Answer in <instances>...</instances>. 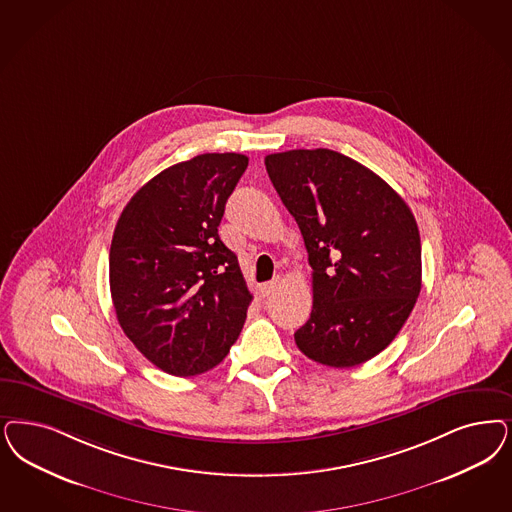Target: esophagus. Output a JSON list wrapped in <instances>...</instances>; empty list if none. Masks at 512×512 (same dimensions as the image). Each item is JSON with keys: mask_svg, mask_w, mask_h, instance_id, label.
<instances>
[{"mask_svg": "<svg viewBox=\"0 0 512 512\" xmlns=\"http://www.w3.org/2000/svg\"><path fill=\"white\" fill-rule=\"evenodd\" d=\"M278 283H280V278H274V280H270V282L263 283V285H261L263 297H268L270 293H274L276 287H278Z\"/></svg>", "mask_w": 512, "mask_h": 512, "instance_id": "34e87169", "label": "esophagus"}]
</instances>
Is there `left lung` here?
<instances>
[{
	"label": "left lung",
	"instance_id": "left-lung-1",
	"mask_svg": "<svg viewBox=\"0 0 512 512\" xmlns=\"http://www.w3.org/2000/svg\"><path fill=\"white\" fill-rule=\"evenodd\" d=\"M265 164L312 266L300 352L335 369L369 361L401 331L422 289L414 215L382 177L331 149L274 153Z\"/></svg>",
	"mask_w": 512,
	"mask_h": 512
}]
</instances>
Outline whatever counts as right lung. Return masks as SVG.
Listing matches in <instances>:
<instances>
[{
  "label": "right lung",
  "mask_w": 512,
  "mask_h": 512,
  "mask_svg": "<svg viewBox=\"0 0 512 512\" xmlns=\"http://www.w3.org/2000/svg\"><path fill=\"white\" fill-rule=\"evenodd\" d=\"M247 157L206 153L162 170L124 206L109 249V287L124 335L160 371L219 365L253 295L217 227Z\"/></svg>",
  "instance_id": "obj_1"
}]
</instances>
